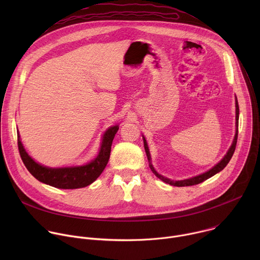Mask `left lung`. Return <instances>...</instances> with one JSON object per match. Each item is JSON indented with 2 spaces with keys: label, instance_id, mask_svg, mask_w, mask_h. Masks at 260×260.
Here are the masks:
<instances>
[{
  "label": "left lung",
  "instance_id": "left-lung-1",
  "mask_svg": "<svg viewBox=\"0 0 260 260\" xmlns=\"http://www.w3.org/2000/svg\"><path fill=\"white\" fill-rule=\"evenodd\" d=\"M239 114H240V110H239V104H238V99L236 96V134H235V137H234V140H233V143L230 147V149L228 150L226 154L223 156V158H222L218 164H216L213 168H211L209 171L203 173V174H200L198 176H194V177H191V178H188V179H184V180H177V181H174V180H171L160 174H158L156 172V170L154 169L152 162H151V154H150V151H149V147H148V144H147V141L145 139V137L142 135V138H143V142H144V148H145V152H146V155H147V158H148V161H149V167L151 169V171L153 172V174L158 178L160 179L161 181H164L165 183H168L170 185H173V186H177V187H182V186H191V185H197V184H200L202 182H204L205 180L211 178L212 176L216 175L217 173L221 172L222 170H223L228 164L230 162L231 158L233 157L234 155V152L236 150V145H237V140H238V127H239Z\"/></svg>",
  "mask_w": 260,
  "mask_h": 260
}]
</instances>
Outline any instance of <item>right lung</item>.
<instances>
[{
	"instance_id": "right-lung-1",
	"label": "right lung",
	"mask_w": 260,
	"mask_h": 260,
	"mask_svg": "<svg viewBox=\"0 0 260 260\" xmlns=\"http://www.w3.org/2000/svg\"><path fill=\"white\" fill-rule=\"evenodd\" d=\"M118 128L119 124L107 128L102 137L98 155L89 162L81 166L50 168L37 162L25 151L19 132H17L18 150L25 168L38 181L60 189L82 188L94 182L103 173L109 161L111 146Z\"/></svg>"
}]
</instances>
